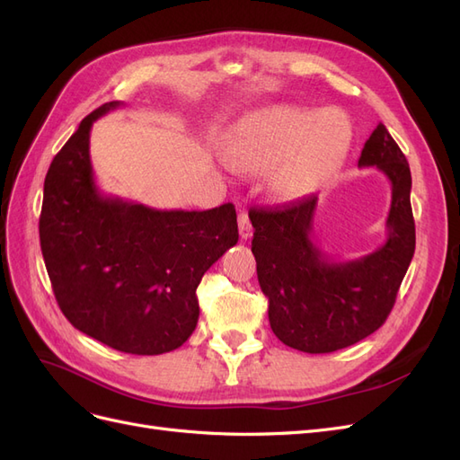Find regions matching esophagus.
Returning <instances> with one entry per match:
<instances>
[{"mask_svg":"<svg viewBox=\"0 0 460 460\" xmlns=\"http://www.w3.org/2000/svg\"><path fill=\"white\" fill-rule=\"evenodd\" d=\"M238 226H240V238L242 240H249L253 235V228H252V222H249L247 213H240L238 215Z\"/></svg>","mask_w":460,"mask_h":460,"instance_id":"34e87169","label":"esophagus"}]
</instances>
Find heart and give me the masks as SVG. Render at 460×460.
Wrapping results in <instances>:
<instances>
[{"label":"heart","instance_id":"obj_1","mask_svg":"<svg viewBox=\"0 0 460 460\" xmlns=\"http://www.w3.org/2000/svg\"><path fill=\"white\" fill-rule=\"evenodd\" d=\"M351 136L349 122L333 111L316 115L294 105H269L230 128L220 149L238 169L270 171V188L280 199H299L336 172Z\"/></svg>","mask_w":460,"mask_h":460}]
</instances>
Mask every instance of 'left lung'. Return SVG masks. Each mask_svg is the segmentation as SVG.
I'll return each instance as SVG.
<instances>
[{
	"mask_svg": "<svg viewBox=\"0 0 460 460\" xmlns=\"http://www.w3.org/2000/svg\"><path fill=\"white\" fill-rule=\"evenodd\" d=\"M358 166H376L392 182L387 240L365 257L332 261L318 247L313 234L316 196L249 211L270 328L282 343L303 353L338 351L378 330L414 255L411 169L382 122L360 151Z\"/></svg>",
	"mask_w": 460,
	"mask_h": 460,
	"instance_id": "8db88e82",
	"label": "left lung"
}]
</instances>
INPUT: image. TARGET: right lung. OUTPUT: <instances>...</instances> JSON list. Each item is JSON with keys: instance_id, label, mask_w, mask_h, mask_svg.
Listing matches in <instances>:
<instances>
[{"instance_id": "right-lung-1", "label": "right lung", "mask_w": 460, "mask_h": 460, "mask_svg": "<svg viewBox=\"0 0 460 460\" xmlns=\"http://www.w3.org/2000/svg\"><path fill=\"white\" fill-rule=\"evenodd\" d=\"M120 105L95 109L53 157L40 245L68 323L117 351L161 355L196 330V289L213 262L238 243V220L232 203L157 211L103 196L90 161V130Z\"/></svg>"}]
</instances>
